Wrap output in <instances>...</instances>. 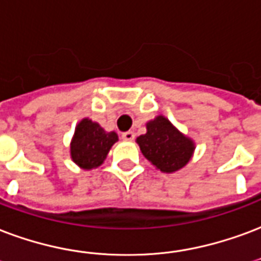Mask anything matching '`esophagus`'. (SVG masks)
<instances>
[{"instance_id":"esophagus-1","label":"esophagus","mask_w":261,"mask_h":261,"mask_svg":"<svg viewBox=\"0 0 261 261\" xmlns=\"http://www.w3.org/2000/svg\"><path fill=\"white\" fill-rule=\"evenodd\" d=\"M122 139L123 140H126V142H130L135 139V133L132 130H128V132H123L122 133Z\"/></svg>"}]
</instances>
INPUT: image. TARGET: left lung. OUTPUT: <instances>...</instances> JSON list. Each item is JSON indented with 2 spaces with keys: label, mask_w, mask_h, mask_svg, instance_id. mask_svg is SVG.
<instances>
[{
  "label": "left lung",
  "mask_w": 261,
  "mask_h": 261,
  "mask_svg": "<svg viewBox=\"0 0 261 261\" xmlns=\"http://www.w3.org/2000/svg\"><path fill=\"white\" fill-rule=\"evenodd\" d=\"M136 142L143 155L166 173L183 168L194 151L193 142L162 115L147 123V133L139 136Z\"/></svg>",
  "instance_id": "obj_1"
}]
</instances>
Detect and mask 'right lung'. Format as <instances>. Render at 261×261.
I'll return each mask as SVG.
<instances>
[{
    "label": "right lung",
    "mask_w": 261,
    "mask_h": 261,
    "mask_svg": "<svg viewBox=\"0 0 261 261\" xmlns=\"http://www.w3.org/2000/svg\"><path fill=\"white\" fill-rule=\"evenodd\" d=\"M118 140L115 132H106L99 123L82 119L78 123L71 142L72 161L84 169L97 168L103 164L110 148Z\"/></svg>",
    "instance_id": "obj_1"
}]
</instances>
